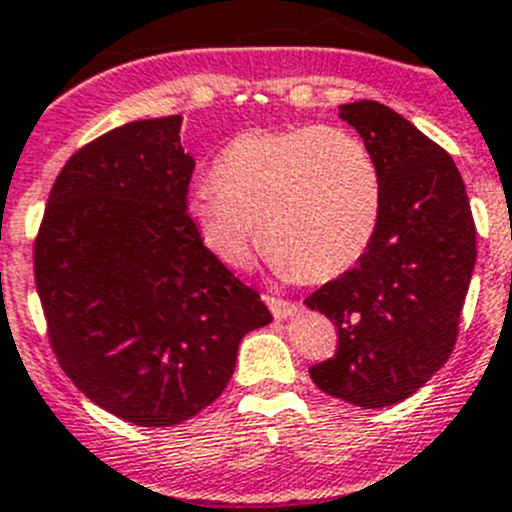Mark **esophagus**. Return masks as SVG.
I'll list each match as a JSON object with an SVG mask.
<instances>
[{"mask_svg": "<svg viewBox=\"0 0 512 512\" xmlns=\"http://www.w3.org/2000/svg\"><path fill=\"white\" fill-rule=\"evenodd\" d=\"M266 305H269L271 315L274 318H287V315H295L297 312V305L292 300H284V297H277V295H264Z\"/></svg>", "mask_w": 512, "mask_h": 512, "instance_id": "esophagus-1", "label": "esophagus"}]
</instances>
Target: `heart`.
Returning a JSON list of instances; mask_svg holds the SVG:
<instances>
[{"label": "heart", "instance_id": "obj_1", "mask_svg": "<svg viewBox=\"0 0 512 512\" xmlns=\"http://www.w3.org/2000/svg\"><path fill=\"white\" fill-rule=\"evenodd\" d=\"M384 202L377 158L343 128L302 125L235 135L194 189L189 217L223 264H248L253 243L307 282L348 271L372 246Z\"/></svg>", "mask_w": 512, "mask_h": 512}]
</instances>
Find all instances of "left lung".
<instances>
[{"instance_id":"obj_1","label":"left lung","mask_w":512,"mask_h":512,"mask_svg":"<svg viewBox=\"0 0 512 512\" xmlns=\"http://www.w3.org/2000/svg\"><path fill=\"white\" fill-rule=\"evenodd\" d=\"M377 158L384 202L354 269L305 300L338 330L336 354L310 366L325 395L387 408L449 361L477 259V228L454 158L384 104H341Z\"/></svg>"}]
</instances>
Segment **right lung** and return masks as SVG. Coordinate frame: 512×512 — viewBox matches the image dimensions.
Masks as SVG:
<instances>
[{
    "label": "right lung",
    "mask_w": 512,
    "mask_h": 512,
    "mask_svg": "<svg viewBox=\"0 0 512 512\" xmlns=\"http://www.w3.org/2000/svg\"><path fill=\"white\" fill-rule=\"evenodd\" d=\"M182 117L99 135L63 164L33 246L63 374L135 425H176L223 395L238 343L271 323L259 292L202 243L187 212Z\"/></svg>",
    "instance_id": "1"
}]
</instances>
